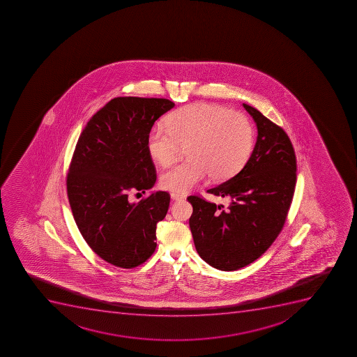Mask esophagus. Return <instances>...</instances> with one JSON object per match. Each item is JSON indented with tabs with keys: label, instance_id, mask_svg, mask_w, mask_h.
Here are the masks:
<instances>
[{
	"label": "esophagus",
	"instance_id": "1",
	"mask_svg": "<svg viewBox=\"0 0 357 357\" xmlns=\"http://www.w3.org/2000/svg\"><path fill=\"white\" fill-rule=\"evenodd\" d=\"M171 197L173 200H183V199H185V195L177 192H172Z\"/></svg>",
	"mask_w": 357,
	"mask_h": 357
}]
</instances>
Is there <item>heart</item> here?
Instances as JSON below:
<instances>
[{
	"label": "heart",
	"instance_id": "b5f03b06",
	"mask_svg": "<svg viewBox=\"0 0 357 357\" xmlns=\"http://www.w3.org/2000/svg\"><path fill=\"white\" fill-rule=\"evenodd\" d=\"M148 135V151L160 166L176 162L182 146L189 158L162 176V188L186 192L208 174L211 180L234 176L248 162L254 146L251 121L241 112L208 103L177 109Z\"/></svg>",
	"mask_w": 357,
	"mask_h": 357
}]
</instances>
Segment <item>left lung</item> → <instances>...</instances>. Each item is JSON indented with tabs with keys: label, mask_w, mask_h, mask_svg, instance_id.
I'll list each match as a JSON object with an SVG mask.
<instances>
[{
	"label": "left lung",
	"mask_w": 357,
	"mask_h": 357,
	"mask_svg": "<svg viewBox=\"0 0 357 357\" xmlns=\"http://www.w3.org/2000/svg\"><path fill=\"white\" fill-rule=\"evenodd\" d=\"M257 126V141L247 164L236 176L208 190L229 206L188 200L189 224L199 256L220 271H236L261 257L284 225L296 185V155L282 128L243 103Z\"/></svg>",
	"instance_id": "left-lung-1"
}]
</instances>
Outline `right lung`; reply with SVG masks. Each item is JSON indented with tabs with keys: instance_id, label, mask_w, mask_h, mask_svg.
I'll list each match as a JSON object with an SVG mask.
<instances>
[{
	"instance_id": "1",
	"label": "right lung",
	"mask_w": 357,
	"mask_h": 357,
	"mask_svg": "<svg viewBox=\"0 0 357 357\" xmlns=\"http://www.w3.org/2000/svg\"><path fill=\"white\" fill-rule=\"evenodd\" d=\"M174 106L167 99L115 98L91 118L75 148L67 176L75 222L91 249L115 266H139L157 245V223L171 197L157 191L130 202L128 192L155 185L148 135Z\"/></svg>"
}]
</instances>
